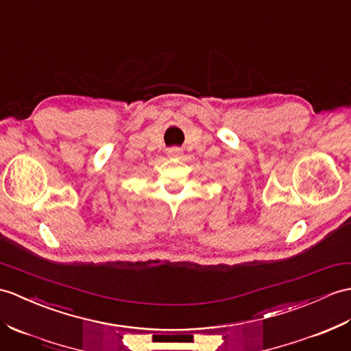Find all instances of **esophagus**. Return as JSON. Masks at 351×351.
Wrapping results in <instances>:
<instances>
[{
	"label": "esophagus",
	"mask_w": 351,
	"mask_h": 351,
	"mask_svg": "<svg viewBox=\"0 0 351 351\" xmlns=\"http://www.w3.org/2000/svg\"><path fill=\"white\" fill-rule=\"evenodd\" d=\"M167 156L172 157V158H178V157L182 156V151L179 148H170V149H167Z\"/></svg>",
	"instance_id": "esophagus-1"
}]
</instances>
